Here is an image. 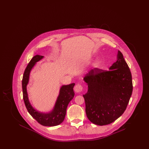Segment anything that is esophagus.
I'll list each match as a JSON object with an SVG mask.
<instances>
[{"label":"esophagus","instance_id":"obj_1","mask_svg":"<svg viewBox=\"0 0 149 149\" xmlns=\"http://www.w3.org/2000/svg\"><path fill=\"white\" fill-rule=\"evenodd\" d=\"M74 89V91H75V92L81 93L83 90V87L81 84H78L75 85Z\"/></svg>","mask_w":149,"mask_h":149}]
</instances>
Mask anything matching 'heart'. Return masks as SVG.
<instances>
[{
    "label": "heart",
    "instance_id": "b5f03b06",
    "mask_svg": "<svg viewBox=\"0 0 149 149\" xmlns=\"http://www.w3.org/2000/svg\"><path fill=\"white\" fill-rule=\"evenodd\" d=\"M98 65V64L97 63H94V64H93V66H94V67H97Z\"/></svg>",
    "mask_w": 149,
    "mask_h": 149
}]
</instances>
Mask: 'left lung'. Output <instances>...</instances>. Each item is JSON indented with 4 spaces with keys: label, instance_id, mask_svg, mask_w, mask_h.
<instances>
[{
    "label": "left lung",
    "instance_id": "obj_1",
    "mask_svg": "<svg viewBox=\"0 0 149 149\" xmlns=\"http://www.w3.org/2000/svg\"><path fill=\"white\" fill-rule=\"evenodd\" d=\"M84 80L88 85V92L83 95L85 112L91 122L97 125H107L124 113L133 85L131 72L120 51L117 61L109 70L95 68Z\"/></svg>",
    "mask_w": 149,
    "mask_h": 149
}]
</instances>
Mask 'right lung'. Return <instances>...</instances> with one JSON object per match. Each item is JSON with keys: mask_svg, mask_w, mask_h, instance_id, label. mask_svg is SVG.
<instances>
[{"mask_svg": "<svg viewBox=\"0 0 149 149\" xmlns=\"http://www.w3.org/2000/svg\"><path fill=\"white\" fill-rule=\"evenodd\" d=\"M43 57L39 55L34 56L29 61L24 70L22 79L23 98L29 113L40 124L45 126H55L60 125L64 121L68 105L74 97L73 88L75 83L62 86L55 106L51 112L49 113H42L34 109L29 102L26 86L29 83V75L31 70L36 63L42 58Z\"/></svg>", "mask_w": 149, "mask_h": 149, "instance_id": "obj_1", "label": "right lung"}]
</instances>
